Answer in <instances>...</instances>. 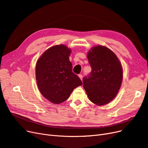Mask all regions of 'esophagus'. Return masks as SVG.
<instances>
[{
    "label": "esophagus",
    "instance_id": "1",
    "mask_svg": "<svg viewBox=\"0 0 148 148\" xmlns=\"http://www.w3.org/2000/svg\"><path fill=\"white\" fill-rule=\"evenodd\" d=\"M79 78L81 79V80H82V77H83V75H82V74H79Z\"/></svg>",
    "mask_w": 148,
    "mask_h": 148
}]
</instances>
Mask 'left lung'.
<instances>
[{"label":"left lung","mask_w":148,"mask_h":148,"mask_svg":"<svg viewBox=\"0 0 148 148\" xmlns=\"http://www.w3.org/2000/svg\"><path fill=\"white\" fill-rule=\"evenodd\" d=\"M92 71L83 78L89 99L104 105L115 98L122 81V68L117 56L104 46L95 47L87 55Z\"/></svg>","instance_id":"obj_1"}]
</instances>
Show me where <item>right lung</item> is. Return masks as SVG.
<instances>
[{"label":"right lung","instance_id":"right-lung-1","mask_svg":"<svg viewBox=\"0 0 148 148\" xmlns=\"http://www.w3.org/2000/svg\"><path fill=\"white\" fill-rule=\"evenodd\" d=\"M71 50L63 45L47 50L38 60L36 76L41 94L54 104L67 99L73 90L82 82L73 72L69 56Z\"/></svg>","mask_w":148,"mask_h":148}]
</instances>
